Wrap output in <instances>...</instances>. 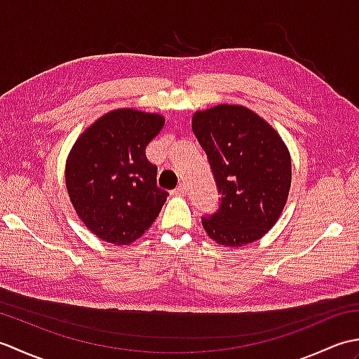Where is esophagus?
<instances>
[{
  "instance_id": "esophagus-1",
  "label": "esophagus",
  "mask_w": 359,
  "mask_h": 359,
  "mask_svg": "<svg viewBox=\"0 0 359 359\" xmlns=\"http://www.w3.org/2000/svg\"><path fill=\"white\" fill-rule=\"evenodd\" d=\"M172 193H174V194H177V196H184V194L187 193V185H185V184H180L177 188L174 189Z\"/></svg>"
}]
</instances>
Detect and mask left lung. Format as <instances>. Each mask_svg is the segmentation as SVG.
I'll return each instance as SVG.
<instances>
[{"mask_svg":"<svg viewBox=\"0 0 359 359\" xmlns=\"http://www.w3.org/2000/svg\"><path fill=\"white\" fill-rule=\"evenodd\" d=\"M193 133L220 194L219 208L202 217L205 231L226 247L261 239L276 224L292 185V160L279 134L239 104L196 112Z\"/></svg>","mask_w":359,"mask_h":359,"instance_id":"left-lung-1","label":"left lung"}]
</instances>
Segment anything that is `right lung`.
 Wrapping results in <instances>:
<instances>
[{"mask_svg": "<svg viewBox=\"0 0 359 359\" xmlns=\"http://www.w3.org/2000/svg\"><path fill=\"white\" fill-rule=\"evenodd\" d=\"M163 125L158 114L117 109L75 142L66 163L67 193L97 238L129 245L157 219L168 191L157 187V166L144 151Z\"/></svg>", "mask_w": 359, "mask_h": 359, "instance_id": "add662e5", "label": "right lung"}]
</instances>
